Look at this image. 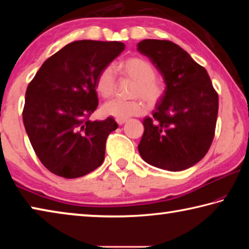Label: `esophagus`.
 Instances as JSON below:
<instances>
[{
    "label": "esophagus",
    "instance_id": "obj_1",
    "mask_svg": "<svg viewBox=\"0 0 249 249\" xmlns=\"http://www.w3.org/2000/svg\"><path fill=\"white\" fill-rule=\"evenodd\" d=\"M126 122H127V119H116V123L119 125H123Z\"/></svg>",
    "mask_w": 249,
    "mask_h": 249
}]
</instances>
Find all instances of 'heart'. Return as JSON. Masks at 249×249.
<instances>
[{
    "instance_id": "heart-1",
    "label": "heart",
    "mask_w": 249,
    "mask_h": 249,
    "mask_svg": "<svg viewBox=\"0 0 249 249\" xmlns=\"http://www.w3.org/2000/svg\"><path fill=\"white\" fill-rule=\"evenodd\" d=\"M120 74L133 79L132 95L141 96L149 105H156L165 95V86L156 79V69L148 60L142 57H130L115 66ZM115 73L112 67H105L100 71L95 80V90L104 99L114 93ZM145 104L138 98L132 100L114 99L102 107L104 115L116 119H127L145 112Z\"/></svg>"
}]
</instances>
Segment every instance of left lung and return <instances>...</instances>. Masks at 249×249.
I'll list each match as a JSON object with an SVG mask.
<instances>
[{"mask_svg":"<svg viewBox=\"0 0 249 249\" xmlns=\"http://www.w3.org/2000/svg\"><path fill=\"white\" fill-rule=\"evenodd\" d=\"M137 50L148 57L166 83L138 150L149 165L169 171L195 166L204 157L215 133L218 95L206 70L169 40L145 39Z\"/></svg>","mask_w":249,"mask_h":249,"instance_id":"left-lung-1","label":"left lung"}]
</instances>
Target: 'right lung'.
Returning a JSON list of instances; mask_svg holds the SVG:
<instances>
[{
  "instance_id": "add662e5",
  "label": "right lung",
  "mask_w": 249,
  "mask_h": 249,
  "mask_svg": "<svg viewBox=\"0 0 249 249\" xmlns=\"http://www.w3.org/2000/svg\"><path fill=\"white\" fill-rule=\"evenodd\" d=\"M124 49L120 41H73L49 57L29 82L24 126L53 174L74 179L102 165L107 136L119 125L113 117L89 120L99 104L95 80Z\"/></svg>"
}]
</instances>
